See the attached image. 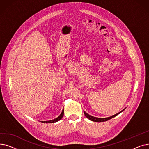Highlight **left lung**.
Wrapping results in <instances>:
<instances>
[{
  "mask_svg": "<svg viewBox=\"0 0 149 149\" xmlns=\"http://www.w3.org/2000/svg\"><path fill=\"white\" fill-rule=\"evenodd\" d=\"M124 109H123V110L121 111V112H118V113H117L116 114H115V115H112V116H111L107 117V118H97V117L92 116L89 115L88 113H87L86 112H84V115H85L86 116V118H88L89 120H91V121H94V122H104V121H107V120H111V119L113 118V117L116 116V115H118L119 113H120L121 112H122L124 110Z\"/></svg>",
  "mask_w": 149,
  "mask_h": 149,
  "instance_id": "8db88e82",
  "label": "left lung"
}]
</instances>
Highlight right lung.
<instances>
[{
  "label": "right lung",
  "mask_w": 149,
  "mask_h": 149,
  "mask_svg": "<svg viewBox=\"0 0 149 149\" xmlns=\"http://www.w3.org/2000/svg\"><path fill=\"white\" fill-rule=\"evenodd\" d=\"M63 114H64V110H63H63H62V112H61V114H60V115L57 117V118H56V119L52 120H50V121H42V122H43V123H56V122H57V121H60V120L62 118V117L63 116Z\"/></svg>",
  "instance_id": "obj_1"
}]
</instances>
